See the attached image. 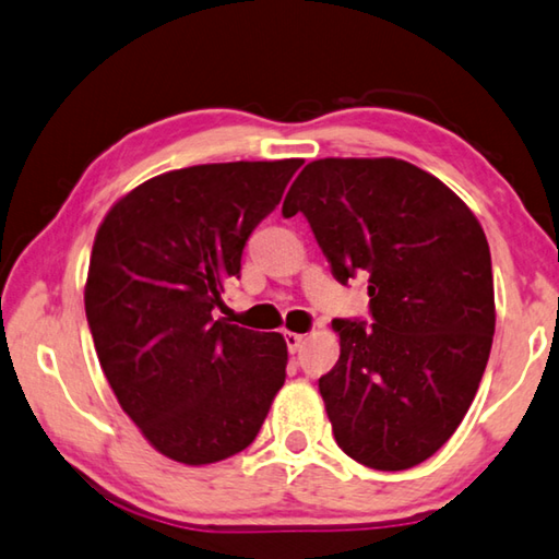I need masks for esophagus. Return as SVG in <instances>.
<instances>
[{
    "instance_id": "1",
    "label": "esophagus",
    "mask_w": 559,
    "mask_h": 559,
    "mask_svg": "<svg viewBox=\"0 0 559 559\" xmlns=\"http://www.w3.org/2000/svg\"><path fill=\"white\" fill-rule=\"evenodd\" d=\"M284 341H287V350L289 353H297L299 347H301V343H304V335H299V333H284Z\"/></svg>"
}]
</instances>
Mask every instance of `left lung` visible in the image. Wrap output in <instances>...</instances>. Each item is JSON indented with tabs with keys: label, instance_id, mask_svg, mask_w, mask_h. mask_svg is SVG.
I'll list each match as a JSON object with an SVG mask.
<instances>
[{
	"label": "left lung",
	"instance_id": "1",
	"mask_svg": "<svg viewBox=\"0 0 559 559\" xmlns=\"http://www.w3.org/2000/svg\"><path fill=\"white\" fill-rule=\"evenodd\" d=\"M307 216L333 277H367L372 321L335 319L341 357L319 379L335 443L365 467H416L448 443L493 338L487 236L462 199L396 157H323L282 214Z\"/></svg>",
	"mask_w": 559,
	"mask_h": 559
}]
</instances>
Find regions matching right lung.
<instances>
[{
    "label": "right lung",
    "mask_w": 559,
    "mask_h": 559,
    "mask_svg": "<svg viewBox=\"0 0 559 559\" xmlns=\"http://www.w3.org/2000/svg\"><path fill=\"white\" fill-rule=\"evenodd\" d=\"M304 160L157 175L104 216L84 311L104 374L145 440L182 465L246 450L287 377V343L226 319L246 240Z\"/></svg>",
    "instance_id": "right-lung-1"
}]
</instances>
